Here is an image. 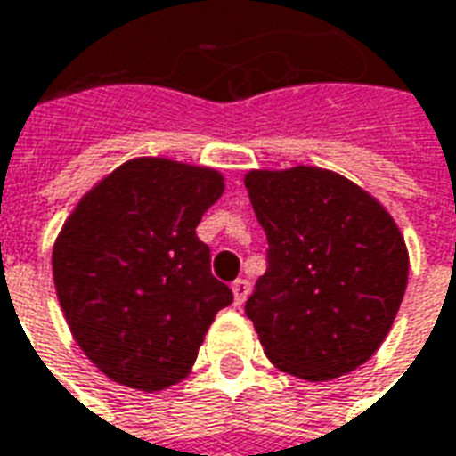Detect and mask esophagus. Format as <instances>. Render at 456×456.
Returning <instances> with one entry per match:
<instances>
[{
    "mask_svg": "<svg viewBox=\"0 0 456 456\" xmlns=\"http://www.w3.org/2000/svg\"><path fill=\"white\" fill-rule=\"evenodd\" d=\"M231 289H232V301H235V305H242L245 304V298L250 297V281H248V279H235Z\"/></svg>",
    "mask_w": 456,
    "mask_h": 456,
    "instance_id": "obj_1",
    "label": "esophagus"
}]
</instances>
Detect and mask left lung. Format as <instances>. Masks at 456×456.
Wrapping results in <instances>:
<instances>
[{
    "label": "left lung",
    "instance_id": "left-lung-1",
    "mask_svg": "<svg viewBox=\"0 0 456 456\" xmlns=\"http://www.w3.org/2000/svg\"><path fill=\"white\" fill-rule=\"evenodd\" d=\"M245 189L269 242L245 304L265 354L305 381L350 374L381 347L403 301L411 265L394 216L311 165L250 169Z\"/></svg>",
    "mask_w": 456,
    "mask_h": 456
}]
</instances>
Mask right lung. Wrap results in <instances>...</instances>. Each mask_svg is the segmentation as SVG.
Returning a JSON list of instances; mask_svg holds the SVG:
<instances>
[{"instance_id":"right-lung-1","label":"right lung","mask_w":456,"mask_h":456,"mask_svg":"<svg viewBox=\"0 0 456 456\" xmlns=\"http://www.w3.org/2000/svg\"><path fill=\"white\" fill-rule=\"evenodd\" d=\"M224 175L133 158L96 182L60 228L53 281L69 333L94 367L145 394L187 379L216 314L232 301L196 238Z\"/></svg>"}]
</instances>
